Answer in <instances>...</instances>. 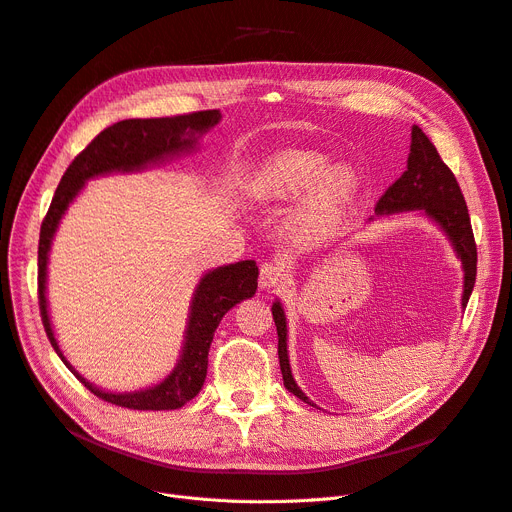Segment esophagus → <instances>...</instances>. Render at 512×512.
I'll return each mask as SVG.
<instances>
[{"instance_id": "obj_1", "label": "esophagus", "mask_w": 512, "mask_h": 512, "mask_svg": "<svg viewBox=\"0 0 512 512\" xmlns=\"http://www.w3.org/2000/svg\"><path fill=\"white\" fill-rule=\"evenodd\" d=\"M285 279V269L279 262H264L260 266V287L262 289H275Z\"/></svg>"}]
</instances>
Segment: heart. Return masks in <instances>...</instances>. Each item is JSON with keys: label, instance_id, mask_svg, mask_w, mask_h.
<instances>
[{"label": "heart", "instance_id": "1", "mask_svg": "<svg viewBox=\"0 0 512 512\" xmlns=\"http://www.w3.org/2000/svg\"><path fill=\"white\" fill-rule=\"evenodd\" d=\"M360 189V175L352 164L337 162L312 150H289L273 156L252 181V196L260 202H289L304 191L291 227L304 239L333 231L352 206Z\"/></svg>", "mask_w": 512, "mask_h": 512}]
</instances>
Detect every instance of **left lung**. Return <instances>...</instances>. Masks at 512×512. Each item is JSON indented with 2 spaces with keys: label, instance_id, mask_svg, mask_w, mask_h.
Listing matches in <instances>:
<instances>
[{
  "label": "left lung",
  "instance_id": "8db88e82",
  "mask_svg": "<svg viewBox=\"0 0 512 512\" xmlns=\"http://www.w3.org/2000/svg\"><path fill=\"white\" fill-rule=\"evenodd\" d=\"M410 135L412 141L404 175L394 185L387 187V191L375 206V212L394 214L404 210H421L425 212V216L431 218V221L442 227V231L452 241L456 256L462 262V271H465V289H462V308H465L477 275V246L471 229L467 202L462 198V191L458 187L454 173L444 164V160L435 150V145L421 131V127L412 125ZM271 310L279 335V364L283 385L306 404L316 406L306 398V394L294 381V375H291L287 356V321L281 302L277 300Z\"/></svg>",
  "mask_w": 512,
  "mask_h": 512
}]
</instances>
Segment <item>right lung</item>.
I'll use <instances>...</instances> for the list:
<instances>
[{
    "instance_id": "obj_1",
    "label": "right lung",
    "mask_w": 512,
    "mask_h": 512,
    "mask_svg": "<svg viewBox=\"0 0 512 512\" xmlns=\"http://www.w3.org/2000/svg\"><path fill=\"white\" fill-rule=\"evenodd\" d=\"M221 120L218 110H204L168 118H129L104 129L87 148L72 160L54 193L39 233V310L47 337L66 367L81 379L91 394L104 402L125 406L133 410H175L200 394L208 371V350L214 331L223 316L241 300L252 298L258 287V266L254 260H241L235 264L218 266L208 271L193 294L189 306V321L185 329V342L181 356L160 383L139 392L114 394L104 392L97 385L81 377L75 367L64 358L47 312L45 283H47V254L52 248L54 233L62 221L68 204L79 196L83 185L100 175L133 173L148 166L160 164L168 158L196 150L198 139L208 133Z\"/></svg>"
}]
</instances>
